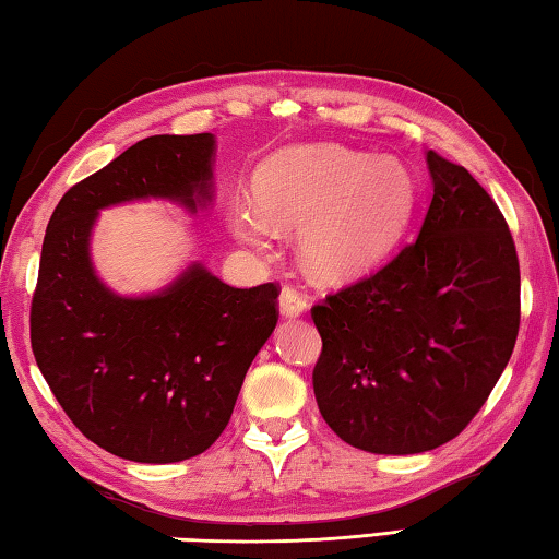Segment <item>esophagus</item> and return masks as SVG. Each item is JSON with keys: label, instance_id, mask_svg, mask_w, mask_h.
I'll return each instance as SVG.
<instances>
[{"label": "esophagus", "instance_id": "obj_1", "mask_svg": "<svg viewBox=\"0 0 559 559\" xmlns=\"http://www.w3.org/2000/svg\"><path fill=\"white\" fill-rule=\"evenodd\" d=\"M307 311V297L299 295L297 289L285 287L280 295V314L285 319H297Z\"/></svg>", "mask_w": 559, "mask_h": 559}]
</instances>
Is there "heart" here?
<instances>
[{
    "mask_svg": "<svg viewBox=\"0 0 559 559\" xmlns=\"http://www.w3.org/2000/svg\"><path fill=\"white\" fill-rule=\"evenodd\" d=\"M252 186L254 199L228 201L233 238L270 250L280 228H299V258L324 285H348L383 264L417 209L415 176L403 162L338 144L274 152Z\"/></svg>",
    "mask_w": 559,
    "mask_h": 559,
    "instance_id": "1",
    "label": "heart"
}]
</instances>
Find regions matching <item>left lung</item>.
I'll return each mask as SVG.
<instances>
[{"instance_id":"8db88e82","label":"left lung","mask_w":559,"mask_h":559,"mask_svg":"<svg viewBox=\"0 0 559 559\" xmlns=\"http://www.w3.org/2000/svg\"><path fill=\"white\" fill-rule=\"evenodd\" d=\"M432 199L383 270L311 309L314 395L370 454H419L472 423L511 360L521 270L506 218L464 166L427 152Z\"/></svg>"}]
</instances>
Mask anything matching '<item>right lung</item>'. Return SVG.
<instances>
[{
  "instance_id": "1",
  "label": "right lung",
  "mask_w": 559,
  "mask_h": 559,
  "mask_svg": "<svg viewBox=\"0 0 559 559\" xmlns=\"http://www.w3.org/2000/svg\"><path fill=\"white\" fill-rule=\"evenodd\" d=\"M215 136L154 134L75 183L48 221L32 301L38 370L81 432L120 459L174 464L223 435L245 373L277 326V287L235 289L191 262L152 295L97 277L91 240L103 209L213 205Z\"/></svg>"
}]
</instances>
